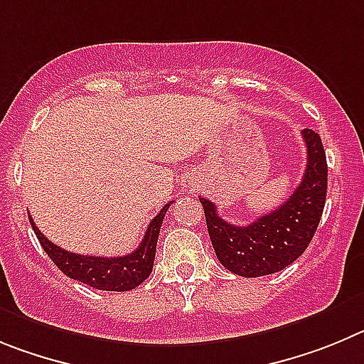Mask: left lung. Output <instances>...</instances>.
Returning a JSON list of instances; mask_svg holds the SVG:
<instances>
[{
  "label": "left lung",
  "mask_w": 364,
  "mask_h": 364,
  "mask_svg": "<svg viewBox=\"0 0 364 364\" xmlns=\"http://www.w3.org/2000/svg\"><path fill=\"white\" fill-rule=\"evenodd\" d=\"M306 170L290 198L270 214L247 227H235L219 218L218 208L199 198L206 228L218 259L227 270L243 277H261L292 264L312 241L325 208L328 166L319 134L304 129Z\"/></svg>",
  "instance_id": "left-lung-1"
}]
</instances>
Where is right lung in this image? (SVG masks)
Wrapping results in <instances>:
<instances>
[{
	"instance_id": "obj_1",
	"label": "right lung",
	"mask_w": 364,
	"mask_h": 364,
	"mask_svg": "<svg viewBox=\"0 0 364 364\" xmlns=\"http://www.w3.org/2000/svg\"><path fill=\"white\" fill-rule=\"evenodd\" d=\"M168 205L159 210V214L150 221L141 245L132 254L119 255V257H96V255L74 254V252L63 250L61 247L48 241L36 223L28 215L32 230L38 235L39 243L47 252L48 257L55 263V267L63 272L70 279L81 281L88 287L97 290H109V292H127L132 288L139 287L146 277L150 276L156 257V245H158L159 230H161L163 219H165Z\"/></svg>"
}]
</instances>
